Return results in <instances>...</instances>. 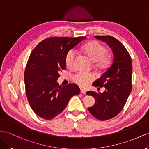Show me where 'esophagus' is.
<instances>
[{"label":"esophagus","instance_id":"1","mask_svg":"<svg viewBox=\"0 0 149 149\" xmlns=\"http://www.w3.org/2000/svg\"><path fill=\"white\" fill-rule=\"evenodd\" d=\"M81 93H82V94H86V92L85 91V90H84V89H81Z\"/></svg>","mask_w":149,"mask_h":149}]
</instances>
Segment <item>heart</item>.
I'll list each match as a JSON object with an SVG mask.
<instances>
[{"mask_svg": "<svg viewBox=\"0 0 149 149\" xmlns=\"http://www.w3.org/2000/svg\"><path fill=\"white\" fill-rule=\"evenodd\" d=\"M82 50L88 56L89 58L96 62V65L99 68H104L109 63V57L106 55V49L103 45L97 41H92L86 44L82 48ZM77 51L71 49L67 53L65 56L66 65L69 67L74 65ZM73 81L81 87H85L89 82L94 79V75L83 71H79L72 76Z\"/></svg>", "mask_w": 149, "mask_h": 149, "instance_id": "b5f03b06", "label": "heart"}]
</instances>
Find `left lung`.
<instances>
[{
  "label": "left lung",
  "instance_id": "8db88e82",
  "mask_svg": "<svg viewBox=\"0 0 149 149\" xmlns=\"http://www.w3.org/2000/svg\"><path fill=\"white\" fill-rule=\"evenodd\" d=\"M106 42L113 53V62L102 75L94 82L95 87H104L103 93L88 91L87 96L96 100L94 106L88 108L89 113L97 120L105 121L117 116L127 102L132 91V62L124 46L111 36H95Z\"/></svg>",
  "mask_w": 149,
  "mask_h": 149
}]
</instances>
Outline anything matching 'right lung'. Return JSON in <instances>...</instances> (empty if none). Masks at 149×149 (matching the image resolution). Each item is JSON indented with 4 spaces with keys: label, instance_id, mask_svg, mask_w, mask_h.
Returning <instances> with one entry per match:
<instances>
[{
    "label": "right lung",
    "instance_id": "1",
    "mask_svg": "<svg viewBox=\"0 0 149 149\" xmlns=\"http://www.w3.org/2000/svg\"><path fill=\"white\" fill-rule=\"evenodd\" d=\"M86 37H51L34 48L24 72L26 93L38 116L51 120L63 111L70 98L81 90L75 84L59 86L60 72L66 68L67 52Z\"/></svg>",
    "mask_w": 149,
    "mask_h": 149
}]
</instances>
